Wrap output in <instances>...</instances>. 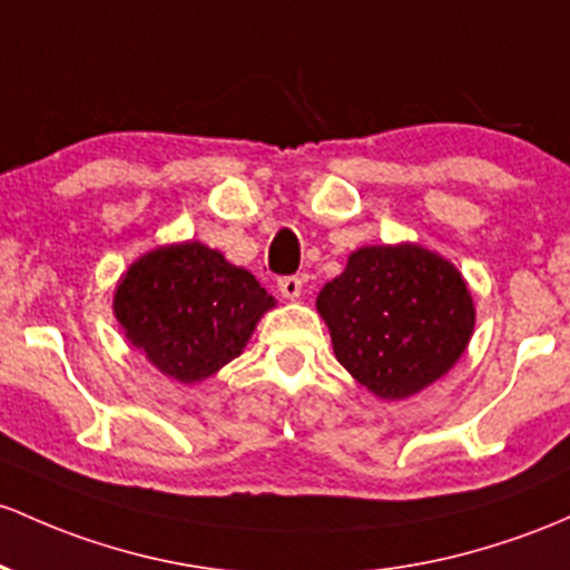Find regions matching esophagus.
<instances>
[{"label":"esophagus","instance_id":"1","mask_svg":"<svg viewBox=\"0 0 570 570\" xmlns=\"http://www.w3.org/2000/svg\"><path fill=\"white\" fill-rule=\"evenodd\" d=\"M278 289L286 299H297L303 292V281H299V275H284V278H278Z\"/></svg>","mask_w":570,"mask_h":570}]
</instances>
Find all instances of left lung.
<instances>
[{
	"label": "left lung",
	"mask_w": 570,
	"mask_h": 570,
	"mask_svg": "<svg viewBox=\"0 0 570 570\" xmlns=\"http://www.w3.org/2000/svg\"><path fill=\"white\" fill-rule=\"evenodd\" d=\"M316 308L337 362L384 400L441 379L473 333L471 292L446 259L422 246H367L318 292Z\"/></svg>",
	"instance_id": "obj_1"
}]
</instances>
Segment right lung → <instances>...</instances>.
Masks as SVG:
<instances>
[{"label":"right lung","mask_w":570,"mask_h":570,"mask_svg":"<svg viewBox=\"0 0 570 570\" xmlns=\"http://www.w3.org/2000/svg\"><path fill=\"white\" fill-rule=\"evenodd\" d=\"M273 305L252 273L197 240L137 259L112 299L132 346L184 384L235 360Z\"/></svg>","instance_id":"obj_1"}]
</instances>
